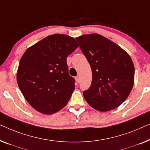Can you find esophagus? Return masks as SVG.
Segmentation results:
<instances>
[{
  "label": "esophagus",
  "instance_id": "esophagus-1",
  "mask_svg": "<svg viewBox=\"0 0 150 150\" xmlns=\"http://www.w3.org/2000/svg\"><path fill=\"white\" fill-rule=\"evenodd\" d=\"M75 79H76V81H77V83H79V80H80L79 76H76V77H75Z\"/></svg>",
  "mask_w": 150,
  "mask_h": 150
}]
</instances>
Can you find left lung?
Returning <instances> with one entry per match:
<instances>
[{"mask_svg":"<svg viewBox=\"0 0 150 150\" xmlns=\"http://www.w3.org/2000/svg\"><path fill=\"white\" fill-rule=\"evenodd\" d=\"M76 40L92 69L91 86L83 93L86 100L100 111L117 108L133 86L132 59L117 44L98 34L82 35Z\"/></svg>","mask_w":150,"mask_h":150,"instance_id":"left-lung-1","label":"left lung"}]
</instances>
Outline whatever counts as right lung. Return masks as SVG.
<instances>
[{"label": "right lung", "instance_id": "add662e5", "mask_svg": "<svg viewBox=\"0 0 150 150\" xmlns=\"http://www.w3.org/2000/svg\"><path fill=\"white\" fill-rule=\"evenodd\" d=\"M78 47L74 38L56 34L25 52L17 81L25 98L37 111L52 114L67 105L75 87L67 58Z\"/></svg>", "mask_w": 150, "mask_h": 150}]
</instances>
